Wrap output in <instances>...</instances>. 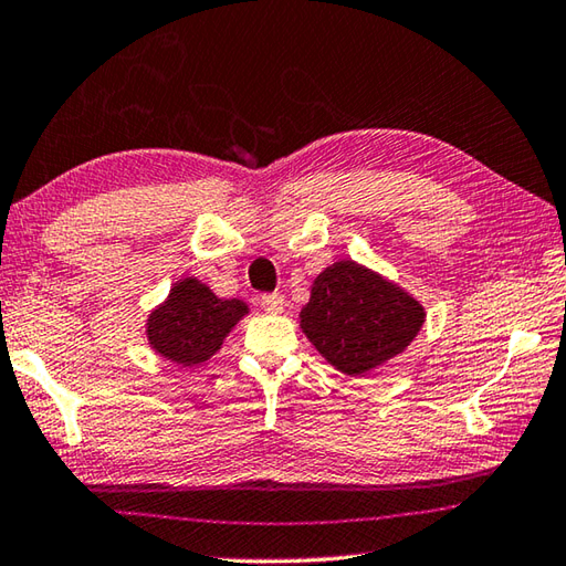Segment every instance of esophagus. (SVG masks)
Returning <instances> with one entry per match:
<instances>
[{"label":"esophagus","instance_id":"34e87169","mask_svg":"<svg viewBox=\"0 0 566 566\" xmlns=\"http://www.w3.org/2000/svg\"><path fill=\"white\" fill-rule=\"evenodd\" d=\"M283 295L281 293H266V295H261V307L266 310V313H281L283 310Z\"/></svg>","mask_w":566,"mask_h":566}]
</instances>
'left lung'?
Instances as JSON below:
<instances>
[{"mask_svg":"<svg viewBox=\"0 0 566 566\" xmlns=\"http://www.w3.org/2000/svg\"><path fill=\"white\" fill-rule=\"evenodd\" d=\"M424 313L420 303L380 275L339 261L313 283L300 327L342 374H364L415 339Z\"/></svg>","mask_w":566,"mask_h":566,"instance_id":"8db88e82","label":"left lung"}]
</instances>
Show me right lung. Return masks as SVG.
Listing matches in <instances>:
<instances>
[{"label": "right lung", "mask_w": 566, "mask_h": 566, "mask_svg": "<svg viewBox=\"0 0 566 566\" xmlns=\"http://www.w3.org/2000/svg\"><path fill=\"white\" fill-rule=\"evenodd\" d=\"M241 300H222L195 279L176 283L168 303L148 319V342L166 359L195 366L222 347V339L244 317Z\"/></svg>", "instance_id": "1"}]
</instances>
